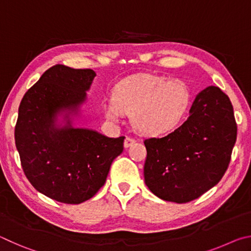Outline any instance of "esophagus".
<instances>
[{"instance_id": "34e87169", "label": "esophagus", "mask_w": 251, "mask_h": 251, "mask_svg": "<svg viewBox=\"0 0 251 251\" xmlns=\"http://www.w3.org/2000/svg\"><path fill=\"white\" fill-rule=\"evenodd\" d=\"M136 143V139L133 138V137H129V136H127V137L125 138V142H124V146L125 148H128L130 147L133 144Z\"/></svg>"}]
</instances>
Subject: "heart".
<instances>
[{
    "instance_id": "heart-1",
    "label": "heart",
    "mask_w": 251,
    "mask_h": 251,
    "mask_svg": "<svg viewBox=\"0 0 251 251\" xmlns=\"http://www.w3.org/2000/svg\"><path fill=\"white\" fill-rule=\"evenodd\" d=\"M189 91L178 79L143 75L121 83L114 92V100L105 104V115L118 120L130 113L134 128L143 135H159L174 128L189 105Z\"/></svg>"
}]
</instances>
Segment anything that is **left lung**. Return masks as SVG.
I'll return each mask as SVG.
<instances>
[{"mask_svg":"<svg viewBox=\"0 0 251 251\" xmlns=\"http://www.w3.org/2000/svg\"><path fill=\"white\" fill-rule=\"evenodd\" d=\"M236 139L230 100L219 87H206L184 124L164 137L144 141L146 186L166 201L184 203L201 197L226 173Z\"/></svg>","mask_w":251,"mask_h":251,"instance_id":"8db88e82","label":"left lung"}]
</instances>
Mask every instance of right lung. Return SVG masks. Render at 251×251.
Wrapping results in <instances>:
<instances>
[{"label":"right lung","instance_id":"add662e5","mask_svg":"<svg viewBox=\"0 0 251 251\" xmlns=\"http://www.w3.org/2000/svg\"><path fill=\"white\" fill-rule=\"evenodd\" d=\"M96 73L54 65L25 93L15 125V145L25 176L37 192L63 203H80L105 184L110 165L124 150V136L109 138L75 128ZM63 116L64 125H57Z\"/></svg>","mask_w":251,"mask_h":251}]
</instances>
